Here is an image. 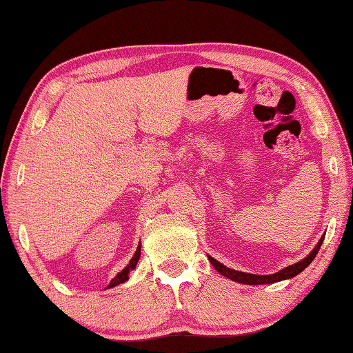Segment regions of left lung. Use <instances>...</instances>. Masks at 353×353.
Here are the masks:
<instances>
[{
	"mask_svg": "<svg viewBox=\"0 0 353 353\" xmlns=\"http://www.w3.org/2000/svg\"><path fill=\"white\" fill-rule=\"evenodd\" d=\"M324 236L325 234L321 236V240L318 241V244H316L314 249L310 252L305 259L294 263V265H290L283 268V270H280L279 272L276 274H270V276H256V274H249V272H241V271H235L232 270V268H227L224 266L223 263H219L218 260H214L213 256L208 255V260H210L212 266L216 270L219 274H223L224 277L234 280V282H238V283H243V285H268V283H276V282H280V280H288V279H292L296 277L297 274H301L305 268L310 265L314 260L316 254H318V250L321 249L322 246V241H324Z\"/></svg>",
	"mask_w": 353,
	"mask_h": 353,
	"instance_id": "1",
	"label": "left lung"
}]
</instances>
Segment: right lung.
<instances>
[{
  "label": "right lung",
  "mask_w": 353,
  "mask_h": 353,
  "mask_svg": "<svg viewBox=\"0 0 353 353\" xmlns=\"http://www.w3.org/2000/svg\"><path fill=\"white\" fill-rule=\"evenodd\" d=\"M140 255H141V246L139 244V248H137L134 256H132V259H130L129 265H128L126 268H124V270H123L121 272H118L117 276L110 280V283H109V286H107V288H113V286H117V285H119V283L126 282V280L129 279V272L135 270L137 263H139V260H140Z\"/></svg>",
  "instance_id": "1"
}]
</instances>
